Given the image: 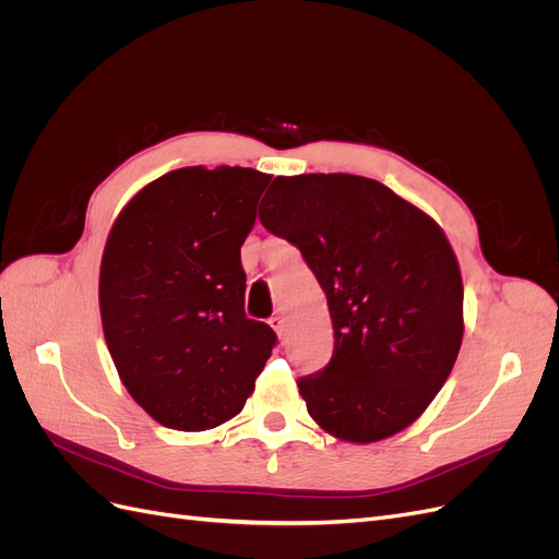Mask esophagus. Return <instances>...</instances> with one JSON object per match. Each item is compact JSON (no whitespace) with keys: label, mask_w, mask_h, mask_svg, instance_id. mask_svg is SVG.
Here are the masks:
<instances>
[{"label":"esophagus","mask_w":559,"mask_h":559,"mask_svg":"<svg viewBox=\"0 0 559 559\" xmlns=\"http://www.w3.org/2000/svg\"><path fill=\"white\" fill-rule=\"evenodd\" d=\"M270 326H273L275 329V333L282 337L284 335V317L282 314H275V317H270Z\"/></svg>","instance_id":"esophagus-1"}]
</instances>
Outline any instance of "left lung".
Segmentation results:
<instances>
[{
	"instance_id": "left-lung-1",
	"label": "left lung",
	"mask_w": 559,
	"mask_h": 559,
	"mask_svg": "<svg viewBox=\"0 0 559 559\" xmlns=\"http://www.w3.org/2000/svg\"><path fill=\"white\" fill-rule=\"evenodd\" d=\"M261 224L302 253L326 294L333 357L298 380L310 417L347 443L411 427L464 337L460 263L433 218L376 179L277 177Z\"/></svg>"
}]
</instances>
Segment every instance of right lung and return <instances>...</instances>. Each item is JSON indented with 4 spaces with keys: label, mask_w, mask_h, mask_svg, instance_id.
Masks as SVG:
<instances>
[{
    "label": "right lung",
    "mask_w": 559,
    "mask_h": 559,
    "mask_svg": "<svg viewBox=\"0 0 559 559\" xmlns=\"http://www.w3.org/2000/svg\"><path fill=\"white\" fill-rule=\"evenodd\" d=\"M270 175L181 167L134 193L99 263V317L128 394L158 425L214 429L238 415L275 333L245 314L240 247Z\"/></svg>",
    "instance_id": "add662e5"
}]
</instances>
